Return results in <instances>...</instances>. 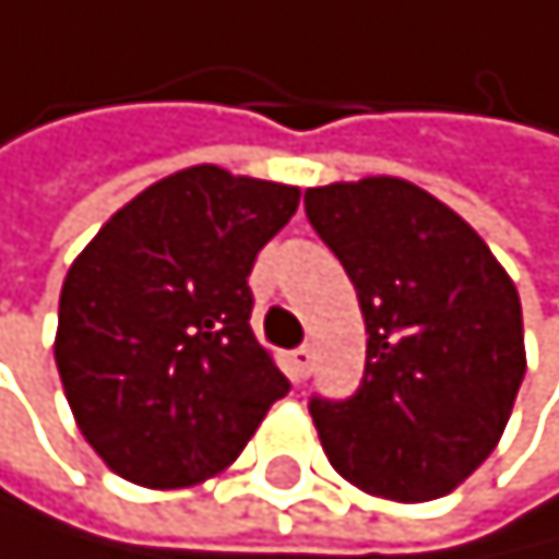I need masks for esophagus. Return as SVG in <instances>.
Segmentation results:
<instances>
[{
	"instance_id": "34e87169",
	"label": "esophagus",
	"mask_w": 559,
	"mask_h": 559,
	"mask_svg": "<svg viewBox=\"0 0 559 559\" xmlns=\"http://www.w3.org/2000/svg\"><path fill=\"white\" fill-rule=\"evenodd\" d=\"M311 360H314L311 346H297V349L290 353V371H294L297 381H304V378L311 374Z\"/></svg>"
}]
</instances>
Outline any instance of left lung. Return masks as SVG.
<instances>
[{
  "instance_id": "left-lung-1",
  "label": "left lung",
  "mask_w": 559,
  "mask_h": 559,
  "mask_svg": "<svg viewBox=\"0 0 559 559\" xmlns=\"http://www.w3.org/2000/svg\"><path fill=\"white\" fill-rule=\"evenodd\" d=\"M367 325L346 402L311 399L332 469L399 504L444 497L497 448L525 378L522 300L487 241L402 178L304 192Z\"/></svg>"
}]
</instances>
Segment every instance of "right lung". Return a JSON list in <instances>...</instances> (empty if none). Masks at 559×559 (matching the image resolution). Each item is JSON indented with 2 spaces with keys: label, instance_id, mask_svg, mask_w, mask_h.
<instances>
[{
  "label": "right lung",
  "instance_id": "obj_1",
  "mask_svg": "<svg viewBox=\"0 0 559 559\" xmlns=\"http://www.w3.org/2000/svg\"><path fill=\"white\" fill-rule=\"evenodd\" d=\"M300 188L216 164L143 188L69 265L55 364L86 444L150 490L192 487L241 455L290 392L251 332V265Z\"/></svg>",
  "mask_w": 559,
  "mask_h": 559
}]
</instances>
